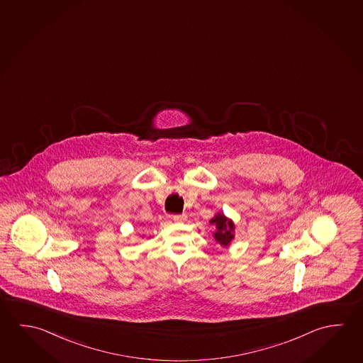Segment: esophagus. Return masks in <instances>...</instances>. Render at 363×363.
Wrapping results in <instances>:
<instances>
[{
    "label": "esophagus",
    "mask_w": 363,
    "mask_h": 363,
    "mask_svg": "<svg viewBox=\"0 0 363 363\" xmlns=\"http://www.w3.org/2000/svg\"><path fill=\"white\" fill-rule=\"evenodd\" d=\"M173 220L174 222H184V219H186V216L184 214H176V216H172Z\"/></svg>",
    "instance_id": "esophagus-1"
}]
</instances>
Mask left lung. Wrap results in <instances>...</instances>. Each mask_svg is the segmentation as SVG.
Masks as SVG:
<instances>
[{
	"instance_id": "left-lung-1",
	"label": "left lung",
	"mask_w": 363,
	"mask_h": 363,
	"mask_svg": "<svg viewBox=\"0 0 363 363\" xmlns=\"http://www.w3.org/2000/svg\"><path fill=\"white\" fill-rule=\"evenodd\" d=\"M210 223L214 224L216 227L214 238L223 246H227L229 242L232 241V238H233V229H235L233 223L230 222L223 214H218V216H214L210 220Z\"/></svg>"
}]
</instances>
